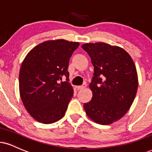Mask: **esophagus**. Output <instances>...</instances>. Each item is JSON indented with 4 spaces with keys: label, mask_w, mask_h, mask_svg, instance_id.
Listing matches in <instances>:
<instances>
[{
    "label": "esophagus",
    "mask_w": 152,
    "mask_h": 152,
    "mask_svg": "<svg viewBox=\"0 0 152 152\" xmlns=\"http://www.w3.org/2000/svg\"><path fill=\"white\" fill-rule=\"evenodd\" d=\"M86 87V84L84 83L82 86H76V89H77V90H81V89L85 88Z\"/></svg>",
    "instance_id": "1"
}]
</instances>
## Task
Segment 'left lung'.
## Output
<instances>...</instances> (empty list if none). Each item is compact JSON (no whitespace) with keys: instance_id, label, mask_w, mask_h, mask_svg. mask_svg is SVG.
<instances>
[{"instance_id":"8db88e82","label":"left lung","mask_w":152,"mask_h":152,"mask_svg":"<svg viewBox=\"0 0 152 152\" xmlns=\"http://www.w3.org/2000/svg\"><path fill=\"white\" fill-rule=\"evenodd\" d=\"M94 66L90 83L92 99L83 105L87 115L100 125H110L127 113L136 96L138 77L132 58L125 49L104 42L81 46Z\"/></svg>"}]
</instances>
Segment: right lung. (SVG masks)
Masks as SVG:
<instances>
[{"mask_svg": "<svg viewBox=\"0 0 152 152\" xmlns=\"http://www.w3.org/2000/svg\"><path fill=\"white\" fill-rule=\"evenodd\" d=\"M79 43L49 40L37 45L22 63L19 74L20 98L37 121L54 123L64 116L74 95L69 83V62ZM66 77V82L58 81Z\"/></svg>", "mask_w": 152, "mask_h": 152, "instance_id": "right-lung-1", "label": "right lung"}]
</instances>
